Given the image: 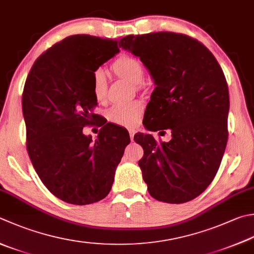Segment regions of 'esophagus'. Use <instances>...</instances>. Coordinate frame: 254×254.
I'll return each instance as SVG.
<instances>
[{
    "label": "esophagus",
    "mask_w": 254,
    "mask_h": 254,
    "mask_svg": "<svg viewBox=\"0 0 254 254\" xmlns=\"http://www.w3.org/2000/svg\"><path fill=\"white\" fill-rule=\"evenodd\" d=\"M133 135H135V130H132V129H129V136H130V139H133Z\"/></svg>",
    "instance_id": "obj_1"
}]
</instances>
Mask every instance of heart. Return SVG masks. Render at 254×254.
<instances>
[{
  "label": "heart",
  "instance_id": "obj_1",
  "mask_svg": "<svg viewBox=\"0 0 254 254\" xmlns=\"http://www.w3.org/2000/svg\"><path fill=\"white\" fill-rule=\"evenodd\" d=\"M112 67L115 73L127 79L131 84H140L145 76V69L139 59L124 54L114 62ZM92 88L96 100L103 102L107 95V79L103 69L97 68L92 75ZM142 111L140 102H129L115 104L109 108L108 118L118 125L131 126L136 124Z\"/></svg>",
  "mask_w": 254,
  "mask_h": 254
}]
</instances>
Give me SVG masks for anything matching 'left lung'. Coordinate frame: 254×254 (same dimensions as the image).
<instances>
[{"mask_svg": "<svg viewBox=\"0 0 254 254\" xmlns=\"http://www.w3.org/2000/svg\"><path fill=\"white\" fill-rule=\"evenodd\" d=\"M119 47L139 57L156 85L145 127L171 131L168 142H157L149 133L133 137L143 149L138 165L148 192L167 203L190 201L212 183L226 150L229 89L223 71L207 47L179 33L128 35Z\"/></svg>", "mask_w": 254, "mask_h": 254, "instance_id": "1", "label": "left lung"}]
</instances>
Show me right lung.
Listing matches in <instances>:
<instances>
[{
  "mask_svg": "<svg viewBox=\"0 0 254 254\" xmlns=\"http://www.w3.org/2000/svg\"><path fill=\"white\" fill-rule=\"evenodd\" d=\"M118 52L116 40L68 36L38 57L24 85L28 156L46 188L67 203L89 204L106 197L130 142L126 129L111 123L94 141L83 132L99 119L94 113L93 71Z\"/></svg>",
  "mask_w": 254,
  "mask_h": 254,
  "instance_id": "1",
  "label": "right lung"
}]
</instances>
